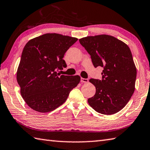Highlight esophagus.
<instances>
[{"label": "esophagus", "mask_w": 150, "mask_h": 150, "mask_svg": "<svg viewBox=\"0 0 150 150\" xmlns=\"http://www.w3.org/2000/svg\"><path fill=\"white\" fill-rule=\"evenodd\" d=\"M81 82L84 83H86L88 82V79H84V78H82V77H81Z\"/></svg>", "instance_id": "1"}]
</instances>
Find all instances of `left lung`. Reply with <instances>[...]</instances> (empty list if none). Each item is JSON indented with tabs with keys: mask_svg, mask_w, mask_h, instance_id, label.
Returning a JSON list of instances; mask_svg holds the SVG:
<instances>
[{
	"mask_svg": "<svg viewBox=\"0 0 150 150\" xmlns=\"http://www.w3.org/2000/svg\"><path fill=\"white\" fill-rule=\"evenodd\" d=\"M79 42L91 55L94 66L103 68L102 80H89L96 87L94 96L88 99L89 105L104 115L119 112L135 90L137 68L129 47L108 35L83 37Z\"/></svg>",
	"mask_w": 150,
	"mask_h": 150,
	"instance_id": "8db88e82",
	"label": "left lung"
}]
</instances>
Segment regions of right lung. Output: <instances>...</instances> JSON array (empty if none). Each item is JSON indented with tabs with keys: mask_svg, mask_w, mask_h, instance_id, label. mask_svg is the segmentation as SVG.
Instances as JSON below:
<instances>
[{
	"mask_svg": "<svg viewBox=\"0 0 150 150\" xmlns=\"http://www.w3.org/2000/svg\"><path fill=\"white\" fill-rule=\"evenodd\" d=\"M75 37L46 33L27 42L17 70V81L24 101L40 113L50 112L66 102L81 81L79 75H60L67 66L63 58L77 41Z\"/></svg>",
	"mask_w": 150,
	"mask_h": 150,
	"instance_id": "add662e5",
	"label": "right lung"
}]
</instances>
